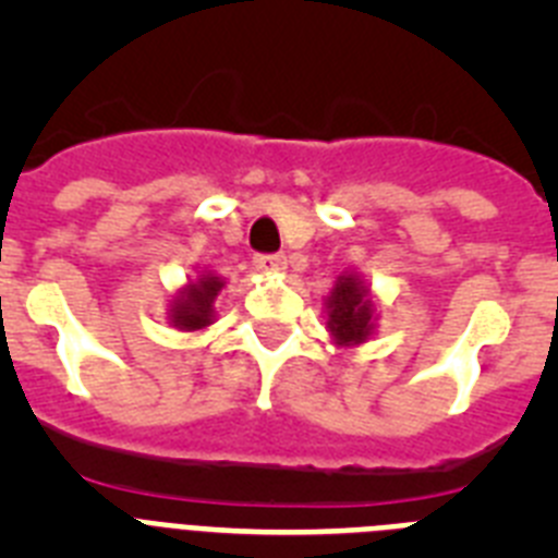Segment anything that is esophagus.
Wrapping results in <instances>:
<instances>
[{
  "mask_svg": "<svg viewBox=\"0 0 558 558\" xmlns=\"http://www.w3.org/2000/svg\"><path fill=\"white\" fill-rule=\"evenodd\" d=\"M254 265L259 270H270V274H276V270H284L288 259H284V254H256Z\"/></svg>",
  "mask_w": 558,
  "mask_h": 558,
  "instance_id": "34e87169",
  "label": "esophagus"
}]
</instances>
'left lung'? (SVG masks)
Masks as SVG:
<instances>
[{
    "label": "left lung",
    "mask_w": 558,
    "mask_h": 558,
    "mask_svg": "<svg viewBox=\"0 0 558 558\" xmlns=\"http://www.w3.org/2000/svg\"><path fill=\"white\" fill-rule=\"evenodd\" d=\"M374 304L357 276H340L329 295V332L340 347L363 343L372 332Z\"/></svg>",
    "instance_id": "8db88e82"
}]
</instances>
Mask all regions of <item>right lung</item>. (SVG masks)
<instances>
[{"label": "right lung", "instance_id": "right-lung-1", "mask_svg": "<svg viewBox=\"0 0 558 558\" xmlns=\"http://www.w3.org/2000/svg\"><path fill=\"white\" fill-rule=\"evenodd\" d=\"M220 288L223 282L218 276H201L198 282L186 284L184 295H179L172 307V324L181 329H204L206 324H211V307Z\"/></svg>", "mask_w": 558, "mask_h": 558}]
</instances>
